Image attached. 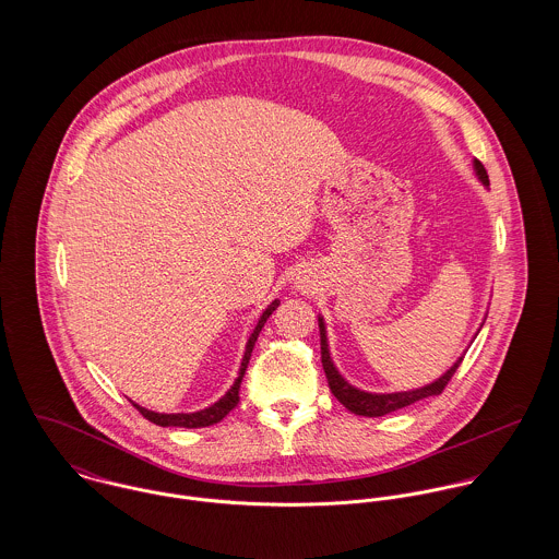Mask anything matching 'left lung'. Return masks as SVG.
<instances>
[{
  "label": "left lung",
  "mask_w": 559,
  "mask_h": 559,
  "mask_svg": "<svg viewBox=\"0 0 559 559\" xmlns=\"http://www.w3.org/2000/svg\"><path fill=\"white\" fill-rule=\"evenodd\" d=\"M474 169L478 174L479 180L484 187H488V174L484 169V165L478 159L474 160ZM320 326V357H322V368H324V374H326V381H329V390L335 399L340 400L350 413L355 415H364V417H381V415H388L392 411H399L404 408L417 400L428 399V396H439L445 385L450 383V379L454 377V372L459 370L463 357L456 359V364L443 372L437 381L424 385V388H417V390H408V392H394V394H372V392H364V390H357L355 385H350L340 372L337 368L333 366L331 361V353H329V342H326V329H324V320L319 317Z\"/></svg>",
  "instance_id": "left-lung-1"
}]
</instances>
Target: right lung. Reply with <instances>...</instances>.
<instances>
[{"instance_id":"right-lung-1","label":"right lung","mask_w":559,"mask_h":559,"mask_svg":"<svg viewBox=\"0 0 559 559\" xmlns=\"http://www.w3.org/2000/svg\"><path fill=\"white\" fill-rule=\"evenodd\" d=\"M277 306H280V301L275 299V301L262 312V317L258 319L255 329L251 331V335H249V340H247V344H245V355H242V361H240L239 377L235 379V385H233L222 399L217 400L215 404H211V406H206V408H202V411H195V413H155V411H148V408H144V406H140V404H135V402H133V406H135L146 419H151V421L157 424V426L204 428V426H213V424L222 421V419L239 404L240 381H242V374H245V370H247V364H249L253 344H255V340H258V335H260L264 322L277 310Z\"/></svg>"}]
</instances>
